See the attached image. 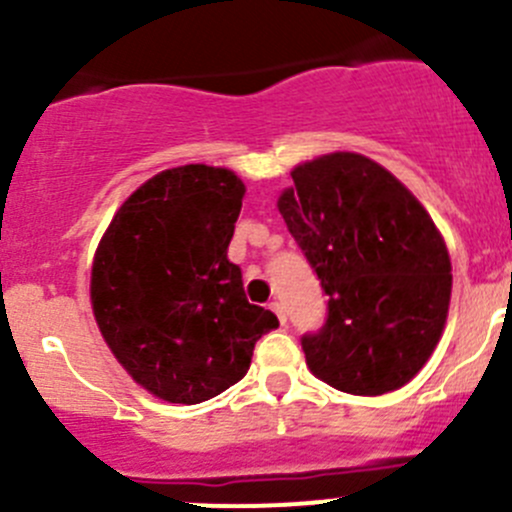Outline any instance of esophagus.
I'll use <instances>...</instances> for the list:
<instances>
[{
  "label": "esophagus",
  "instance_id": "obj_1",
  "mask_svg": "<svg viewBox=\"0 0 512 512\" xmlns=\"http://www.w3.org/2000/svg\"><path fill=\"white\" fill-rule=\"evenodd\" d=\"M270 309H272V312H275V314H277V319H280V322H282V324H285V322H287V312H285V304H282V302H272V304H270Z\"/></svg>",
  "mask_w": 512,
  "mask_h": 512
}]
</instances>
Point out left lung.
<instances>
[{"label": "left lung", "instance_id": "obj_1", "mask_svg": "<svg viewBox=\"0 0 512 512\" xmlns=\"http://www.w3.org/2000/svg\"><path fill=\"white\" fill-rule=\"evenodd\" d=\"M292 180L277 208L329 297L324 327L302 337L309 369L347 394L399 389L446 324L441 232L404 183L359 153L309 160Z\"/></svg>", "mask_w": 512, "mask_h": 512}]
</instances>
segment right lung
I'll return each mask as SVG.
<instances>
[{
  "label": "right lung",
  "instance_id": "1",
  "mask_svg": "<svg viewBox=\"0 0 512 512\" xmlns=\"http://www.w3.org/2000/svg\"><path fill=\"white\" fill-rule=\"evenodd\" d=\"M245 185L232 170H163L118 208L98 242L91 304L123 369L158 399L200 404L250 369L255 342L280 327L250 304L227 260Z\"/></svg>",
  "mask_w": 512,
  "mask_h": 512
}]
</instances>
